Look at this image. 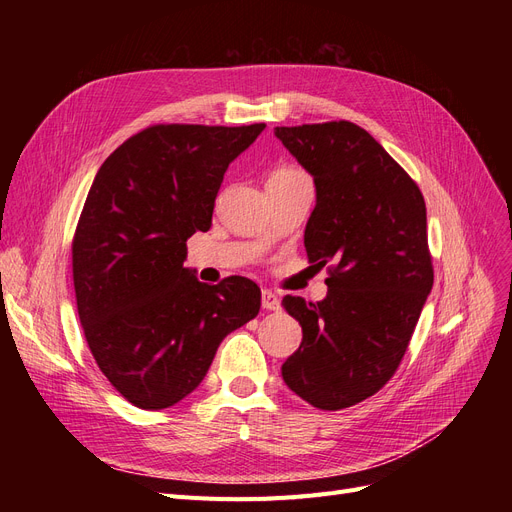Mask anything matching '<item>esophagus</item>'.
Returning <instances> with one entry per match:
<instances>
[{
	"instance_id": "1",
	"label": "esophagus",
	"mask_w": 512,
	"mask_h": 512,
	"mask_svg": "<svg viewBox=\"0 0 512 512\" xmlns=\"http://www.w3.org/2000/svg\"><path fill=\"white\" fill-rule=\"evenodd\" d=\"M262 309H267V312H277V309H282L277 294H273L269 290L262 292Z\"/></svg>"
}]
</instances>
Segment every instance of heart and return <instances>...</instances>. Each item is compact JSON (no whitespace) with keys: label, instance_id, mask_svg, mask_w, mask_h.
Instances as JSON below:
<instances>
[{"label":"heart","instance_id":"heart-1","mask_svg":"<svg viewBox=\"0 0 512 512\" xmlns=\"http://www.w3.org/2000/svg\"><path fill=\"white\" fill-rule=\"evenodd\" d=\"M297 175H303V173H299V170H292V168H277L271 175V179H288V177H297Z\"/></svg>","mask_w":512,"mask_h":512}]
</instances>
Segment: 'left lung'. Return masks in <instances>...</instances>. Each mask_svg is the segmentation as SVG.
Here are the masks:
<instances>
[{
    "instance_id": "left-lung-1",
    "label": "left lung",
    "mask_w": 512,
    "mask_h": 512,
    "mask_svg": "<svg viewBox=\"0 0 512 512\" xmlns=\"http://www.w3.org/2000/svg\"><path fill=\"white\" fill-rule=\"evenodd\" d=\"M275 136L314 177L307 258L316 267L331 262L322 301H282L303 329L282 378L314 408H350L391 380L431 292L425 200L376 138L350 121L275 128Z\"/></svg>"
}]
</instances>
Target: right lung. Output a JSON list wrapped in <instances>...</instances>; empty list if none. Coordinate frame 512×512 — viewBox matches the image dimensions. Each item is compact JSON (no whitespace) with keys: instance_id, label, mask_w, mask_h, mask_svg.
<instances>
[{"instance_id":"right-lung-1","label":"right lung","mask_w":512,"mask_h":512,"mask_svg":"<svg viewBox=\"0 0 512 512\" xmlns=\"http://www.w3.org/2000/svg\"><path fill=\"white\" fill-rule=\"evenodd\" d=\"M265 123H160L104 160L72 241L79 318L91 354L115 389L164 410L198 389L222 339L260 309L247 277L198 282L188 241L211 228L228 164Z\"/></svg>"}]
</instances>
